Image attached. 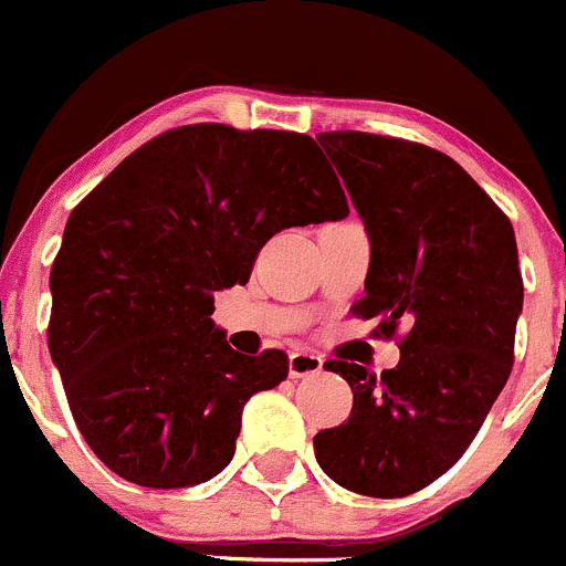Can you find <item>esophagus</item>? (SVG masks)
<instances>
[{
	"label": "esophagus",
	"mask_w": 566,
	"mask_h": 566,
	"mask_svg": "<svg viewBox=\"0 0 566 566\" xmlns=\"http://www.w3.org/2000/svg\"><path fill=\"white\" fill-rule=\"evenodd\" d=\"M322 366H324V360L318 355H313V352L296 349V352H291V357H289V374L294 379L313 377V374L322 371Z\"/></svg>",
	"instance_id": "1"
}]
</instances>
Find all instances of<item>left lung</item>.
Here are the masks:
<instances>
[{
    "instance_id": "1",
    "label": "left lung",
    "mask_w": 566,
    "mask_h": 566,
    "mask_svg": "<svg viewBox=\"0 0 566 566\" xmlns=\"http://www.w3.org/2000/svg\"><path fill=\"white\" fill-rule=\"evenodd\" d=\"M371 237L357 318L399 338L382 374L327 360L349 382V421L313 438L352 492L405 497L440 479L479 434L514 363L523 275L509 217L451 156L368 132L316 134Z\"/></svg>"
}]
</instances>
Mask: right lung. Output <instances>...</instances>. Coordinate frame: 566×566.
<instances>
[{
    "mask_svg": "<svg viewBox=\"0 0 566 566\" xmlns=\"http://www.w3.org/2000/svg\"><path fill=\"white\" fill-rule=\"evenodd\" d=\"M346 214L313 137L226 123L161 132L71 211L49 352L112 473L172 490L231 462L244 405L289 377V355L233 352L211 322L214 291L248 283L283 228Z\"/></svg>",
    "mask_w": 566,
    "mask_h": 566,
    "instance_id": "obj_1",
    "label": "right lung"
}]
</instances>
